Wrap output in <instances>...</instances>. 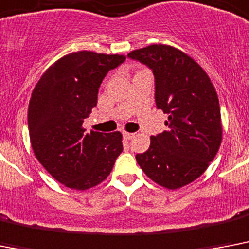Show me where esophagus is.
<instances>
[{"label": "esophagus", "instance_id": "obj_1", "mask_svg": "<svg viewBox=\"0 0 249 249\" xmlns=\"http://www.w3.org/2000/svg\"><path fill=\"white\" fill-rule=\"evenodd\" d=\"M123 137H124L125 139H131L133 137H134V133H128V131H123Z\"/></svg>", "mask_w": 249, "mask_h": 249}]
</instances>
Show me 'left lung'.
<instances>
[{
  "mask_svg": "<svg viewBox=\"0 0 249 249\" xmlns=\"http://www.w3.org/2000/svg\"><path fill=\"white\" fill-rule=\"evenodd\" d=\"M152 70L155 101L169 115L167 130L151 137L135 159L155 183L178 189L199 178L221 143L219 98L203 69L184 52L152 44L128 54Z\"/></svg>",
  "mask_w": 249,
  "mask_h": 249,
  "instance_id": "obj_1",
  "label": "left lung"
}]
</instances>
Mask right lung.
<instances>
[{
	"instance_id": "add662e5",
	"label": "right lung",
	"mask_w": 249,
	"mask_h": 249,
	"mask_svg": "<svg viewBox=\"0 0 249 249\" xmlns=\"http://www.w3.org/2000/svg\"><path fill=\"white\" fill-rule=\"evenodd\" d=\"M125 61L119 54L74 52L44 72L32 93L28 129L34 155L65 187L86 191L104 181L123 152L121 134L86 133L101 83Z\"/></svg>"
}]
</instances>
